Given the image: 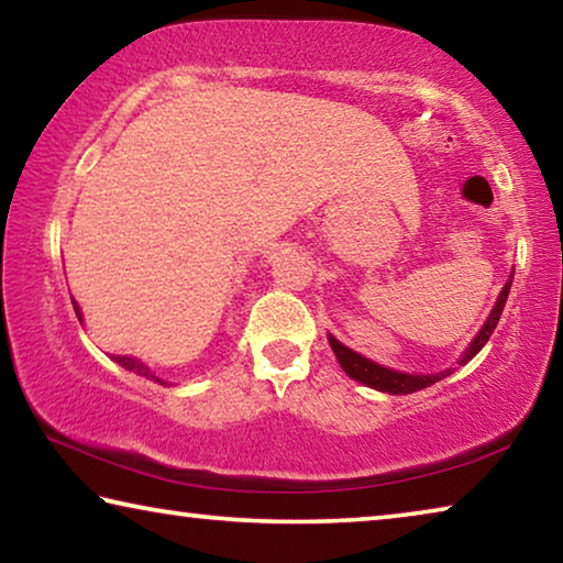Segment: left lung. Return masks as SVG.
Returning <instances> with one entry per match:
<instances>
[{
    "label": "left lung",
    "mask_w": 563,
    "mask_h": 563,
    "mask_svg": "<svg viewBox=\"0 0 563 563\" xmlns=\"http://www.w3.org/2000/svg\"><path fill=\"white\" fill-rule=\"evenodd\" d=\"M511 283H514V271L509 275V280L504 283V288L499 292L497 302H494L489 318L484 320V325L479 328V332H476L474 340L470 342V347H464L460 360H456V365H466V362H470L476 355V352L487 345V340L492 338V332H494V328H497V322L501 318L504 305H507ZM328 342H330L332 352H335L340 367L345 369V375L355 379V383H360V385L377 389V393L412 395V393H417V389L430 387L434 383H440V379H444L446 375L454 373V367H446V369H442V373H402V369L379 365V362L360 355V352H355L347 345H342V342L335 335H332V332H328Z\"/></svg>",
    "instance_id": "left-lung-1"
}]
</instances>
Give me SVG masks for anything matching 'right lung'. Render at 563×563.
Instances as JSON below:
<instances>
[{"instance_id": "1", "label": "right lung", "mask_w": 563, "mask_h": 563, "mask_svg": "<svg viewBox=\"0 0 563 563\" xmlns=\"http://www.w3.org/2000/svg\"><path fill=\"white\" fill-rule=\"evenodd\" d=\"M71 305H74V312H76V318H79V322H84V316H81V308H79V302H76L74 298H71ZM113 362H117V365H121L123 369H129V373H136V375H141V377H146V379H154V383H158V385H166V387H170L166 379H161L154 369H151L146 362H141L139 357H133V355H109Z\"/></svg>"}]
</instances>
